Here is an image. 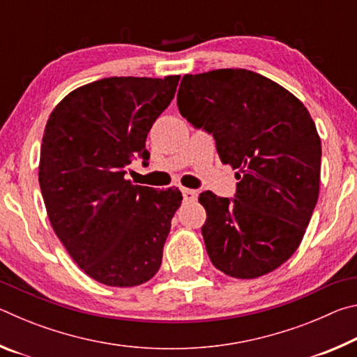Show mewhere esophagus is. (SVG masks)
<instances>
[{
    "instance_id": "obj_1",
    "label": "esophagus",
    "mask_w": 357,
    "mask_h": 357,
    "mask_svg": "<svg viewBox=\"0 0 357 357\" xmlns=\"http://www.w3.org/2000/svg\"><path fill=\"white\" fill-rule=\"evenodd\" d=\"M181 192H183V197H184V200L185 202H193L197 198V190H192V189H187V187H183V189H181Z\"/></svg>"
}]
</instances>
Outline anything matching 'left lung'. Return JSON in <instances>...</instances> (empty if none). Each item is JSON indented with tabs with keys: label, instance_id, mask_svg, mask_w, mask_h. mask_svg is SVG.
<instances>
[{
	"label": "left lung",
	"instance_id": "left-lung-1",
	"mask_svg": "<svg viewBox=\"0 0 357 357\" xmlns=\"http://www.w3.org/2000/svg\"><path fill=\"white\" fill-rule=\"evenodd\" d=\"M178 107L214 135L222 164L238 170L234 200L213 192L198 198L211 261L234 279L273 273L298 250L318 200L321 140L309 110L247 69L185 74Z\"/></svg>",
	"mask_w": 357,
	"mask_h": 357
}]
</instances>
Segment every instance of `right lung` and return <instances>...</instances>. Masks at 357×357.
<instances>
[{
	"label": "right lung",
	"instance_id": "right-lung-1",
	"mask_svg": "<svg viewBox=\"0 0 357 357\" xmlns=\"http://www.w3.org/2000/svg\"><path fill=\"white\" fill-rule=\"evenodd\" d=\"M179 78H102L48 116L39 159L48 220L78 268L104 285H142L162 264L183 193L137 185L126 173L134 157H149L148 132Z\"/></svg>",
	"mask_w": 357,
	"mask_h": 357
}]
</instances>
